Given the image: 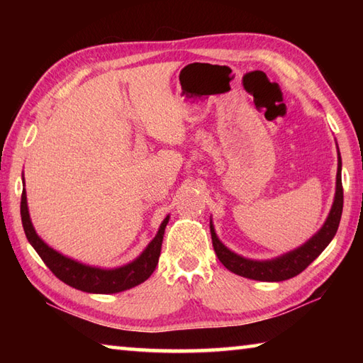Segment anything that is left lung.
<instances>
[{
  "instance_id": "8db88e82",
  "label": "left lung",
  "mask_w": 363,
  "mask_h": 363,
  "mask_svg": "<svg viewBox=\"0 0 363 363\" xmlns=\"http://www.w3.org/2000/svg\"><path fill=\"white\" fill-rule=\"evenodd\" d=\"M343 211V186H342V157L338 152V168H337V182H335V196L334 204L330 207V212L325 221V225L315 234L311 240H307L303 246L285 252L282 256L272 259V260H251L238 256L234 251H230L223 245L211 220V235L215 254L220 262L225 265L229 272H233L238 276L248 277L254 281H267V282H279L295 277L301 272L309 267L312 262L317 259L320 254L325 251L326 246L333 240L338 225H340Z\"/></svg>"
}]
</instances>
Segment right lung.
<instances>
[{
  "label": "right lung",
  "mask_w": 363,
  "mask_h": 363,
  "mask_svg": "<svg viewBox=\"0 0 363 363\" xmlns=\"http://www.w3.org/2000/svg\"><path fill=\"white\" fill-rule=\"evenodd\" d=\"M20 213L28 242L33 245V248L45 262V265L51 269L54 276L59 277V279L65 282L67 285L87 293H118L128 289H133L135 285L148 279L157 267L162 240H164L165 228L169 220V217H167L162 221V225L157 230V235L152 238L150 245L146 246L145 251L135 260H133L128 265L106 269L84 265L81 262L65 257L60 252L50 248V246L37 235L33 223H30L25 190H23L21 194Z\"/></svg>",
  "instance_id": "right-lung-1"
}]
</instances>
